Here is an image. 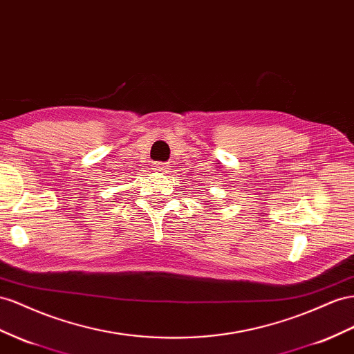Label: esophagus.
Segmentation results:
<instances>
[{
	"instance_id": "obj_1",
	"label": "esophagus",
	"mask_w": 354,
	"mask_h": 354,
	"mask_svg": "<svg viewBox=\"0 0 354 354\" xmlns=\"http://www.w3.org/2000/svg\"><path fill=\"white\" fill-rule=\"evenodd\" d=\"M153 169L158 171V173H165V171L168 169V165L162 164V162H156V164L153 165Z\"/></svg>"
}]
</instances>
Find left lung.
<instances>
[{
	"instance_id": "left-lung-1",
	"label": "left lung",
	"mask_w": 354,
	"mask_h": 354,
	"mask_svg": "<svg viewBox=\"0 0 354 354\" xmlns=\"http://www.w3.org/2000/svg\"><path fill=\"white\" fill-rule=\"evenodd\" d=\"M207 203H208V201H207Z\"/></svg>"
}]
</instances>
